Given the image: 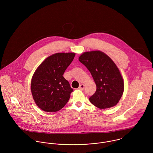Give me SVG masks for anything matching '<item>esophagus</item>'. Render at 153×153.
<instances>
[{
    "label": "esophagus",
    "instance_id": "esophagus-1",
    "mask_svg": "<svg viewBox=\"0 0 153 153\" xmlns=\"http://www.w3.org/2000/svg\"><path fill=\"white\" fill-rule=\"evenodd\" d=\"M84 84H81V85H79V88H78V89L82 91V90L84 89Z\"/></svg>",
    "mask_w": 153,
    "mask_h": 153
}]
</instances>
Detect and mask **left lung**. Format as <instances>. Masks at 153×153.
I'll list each match as a JSON object with an SVG mask.
<instances>
[{
    "label": "left lung",
    "mask_w": 153,
    "mask_h": 153,
    "mask_svg": "<svg viewBox=\"0 0 153 153\" xmlns=\"http://www.w3.org/2000/svg\"><path fill=\"white\" fill-rule=\"evenodd\" d=\"M79 61L91 72L97 86L90 102L100 109L115 106L124 90V82L121 72L111 58L100 51L85 52Z\"/></svg>",
    "instance_id": "8db88e82"
}]
</instances>
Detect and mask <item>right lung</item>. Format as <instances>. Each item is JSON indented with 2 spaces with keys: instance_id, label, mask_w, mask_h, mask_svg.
<instances>
[{
  "instance_id": "right-lung-1",
  "label": "right lung",
  "mask_w": 153,
  "mask_h": 153,
  "mask_svg": "<svg viewBox=\"0 0 153 153\" xmlns=\"http://www.w3.org/2000/svg\"><path fill=\"white\" fill-rule=\"evenodd\" d=\"M75 55L56 53L47 57L35 70L30 84L33 99L45 112H56L68 102L73 89L63 76Z\"/></svg>"
}]
</instances>
